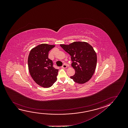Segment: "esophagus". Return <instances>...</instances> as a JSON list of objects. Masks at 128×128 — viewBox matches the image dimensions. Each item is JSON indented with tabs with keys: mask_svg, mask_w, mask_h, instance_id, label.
Returning a JSON list of instances; mask_svg holds the SVG:
<instances>
[{
	"mask_svg": "<svg viewBox=\"0 0 128 128\" xmlns=\"http://www.w3.org/2000/svg\"><path fill=\"white\" fill-rule=\"evenodd\" d=\"M62 68H66L67 67V66L66 64H64L62 66Z\"/></svg>",
	"mask_w": 128,
	"mask_h": 128,
	"instance_id": "34e87169",
	"label": "esophagus"
}]
</instances>
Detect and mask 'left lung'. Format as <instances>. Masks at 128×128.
I'll use <instances>...</instances> for the list:
<instances>
[{
	"mask_svg": "<svg viewBox=\"0 0 128 128\" xmlns=\"http://www.w3.org/2000/svg\"><path fill=\"white\" fill-rule=\"evenodd\" d=\"M60 46L70 54L71 66L75 70L71 76L76 82L81 84L91 79L96 67L97 56L93 48L87 42H75L68 45Z\"/></svg>",
	"mask_w": 128,
	"mask_h": 128,
	"instance_id": "1",
	"label": "left lung"
}]
</instances>
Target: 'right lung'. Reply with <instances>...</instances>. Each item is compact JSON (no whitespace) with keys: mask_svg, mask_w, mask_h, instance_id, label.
Here are the masks:
<instances>
[{"mask_svg":"<svg viewBox=\"0 0 128 128\" xmlns=\"http://www.w3.org/2000/svg\"><path fill=\"white\" fill-rule=\"evenodd\" d=\"M54 46L40 44L32 48L28 56L30 75L36 84L43 88L51 87L57 80L58 70L54 68L52 61L48 58L49 51Z\"/></svg>","mask_w":128,"mask_h":128,"instance_id":"1","label":"right lung"}]
</instances>
